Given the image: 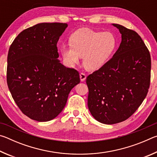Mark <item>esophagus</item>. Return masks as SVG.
<instances>
[{
    "label": "esophagus",
    "mask_w": 157,
    "mask_h": 157,
    "mask_svg": "<svg viewBox=\"0 0 157 157\" xmlns=\"http://www.w3.org/2000/svg\"><path fill=\"white\" fill-rule=\"evenodd\" d=\"M79 78H80V80L82 81V82H83V81H84L85 79H86V75H85L84 73H80V75H79Z\"/></svg>",
    "instance_id": "1"
}]
</instances>
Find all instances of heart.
<instances>
[{
	"instance_id": "obj_1",
	"label": "heart",
	"mask_w": 157,
	"mask_h": 157,
	"mask_svg": "<svg viewBox=\"0 0 157 157\" xmlns=\"http://www.w3.org/2000/svg\"><path fill=\"white\" fill-rule=\"evenodd\" d=\"M71 43L61 47L65 63L68 66H74L83 56L84 67L90 71L102 68L118 44L116 36L111 32L102 33L90 28L76 30L71 37Z\"/></svg>"
}]
</instances>
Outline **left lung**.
Segmentation results:
<instances>
[{"instance_id": "1", "label": "left lung", "mask_w": 157, "mask_h": 157, "mask_svg": "<svg viewBox=\"0 0 157 157\" xmlns=\"http://www.w3.org/2000/svg\"><path fill=\"white\" fill-rule=\"evenodd\" d=\"M121 34V43L111 59L86 78L88 107L101 123L112 124L127 120L147 94L151 58L136 32L112 24Z\"/></svg>"}]
</instances>
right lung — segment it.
<instances>
[{
	"instance_id": "1",
	"label": "right lung",
	"mask_w": 157,
	"mask_h": 157,
	"mask_svg": "<svg viewBox=\"0 0 157 157\" xmlns=\"http://www.w3.org/2000/svg\"><path fill=\"white\" fill-rule=\"evenodd\" d=\"M67 27V23H38L21 32L10 48L8 88L18 108L33 120L56 118L80 82L78 71L58 59L57 44Z\"/></svg>"
}]
</instances>
